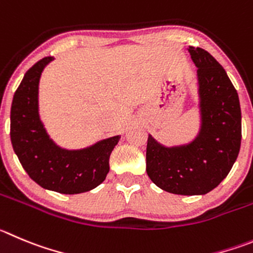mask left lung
<instances>
[{"label": "left lung", "instance_id": "obj_1", "mask_svg": "<svg viewBox=\"0 0 253 253\" xmlns=\"http://www.w3.org/2000/svg\"><path fill=\"white\" fill-rule=\"evenodd\" d=\"M197 67L201 126L190 143L166 147L148 134L146 171L174 195H206L222 182L241 147V107L225 68L209 52L188 47Z\"/></svg>", "mask_w": 253, "mask_h": 253}]
</instances>
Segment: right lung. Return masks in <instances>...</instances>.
<instances>
[{"label": "right lung", "instance_id": "obj_1", "mask_svg": "<svg viewBox=\"0 0 253 253\" xmlns=\"http://www.w3.org/2000/svg\"><path fill=\"white\" fill-rule=\"evenodd\" d=\"M51 61L53 57H44L35 63L16 89L11 106V142L23 169L41 187L65 195L87 192L105 181L111 152L121 136L81 150H66L49 138L40 117L39 84Z\"/></svg>", "mask_w": 253, "mask_h": 253}]
</instances>
